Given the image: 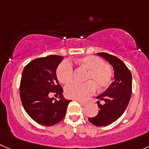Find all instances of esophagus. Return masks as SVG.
Here are the masks:
<instances>
[{
    "mask_svg": "<svg viewBox=\"0 0 149 149\" xmlns=\"http://www.w3.org/2000/svg\"><path fill=\"white\" fill-rule=\"evenodd\" d=\"M77 102H78L79 103H80L81 104H83V105H84V104H86V101H82V100H77Z\"/></svg>",
    "mask_w": 149,
    "mask_h": 149,
    "instance_id": "1",
    "label": "esophagus"
}]
</instances>
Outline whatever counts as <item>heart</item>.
I'll return each instance as SVG.
<instances>
[{
  "instance_id": "heart-1",
  "label": "heart",
  "mask_w": 149,
  "mask_h": 149,
  "mask_svg": "<svg viewBox=\"0 0 149 149\" xmlns=\"http://www.w3.org/2000/svg\"><path fill=\"white\" fill-rule=\"evenodd\" d=\"M75 63L88 70L86 83L72 82L65 87V94L67 97L75 100H85L93 94L96 86L104 89L110 86L113 78V71L111 66L105 63L100 58L88 56L80 58ZM73 66L69 61H63L56 70L58 80L63 84L69 83L73 78Z\"/></svg>"
}]
</instances>
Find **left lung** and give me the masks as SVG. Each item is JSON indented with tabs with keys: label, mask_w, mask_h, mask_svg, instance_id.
Wrapping results in <instances>:
<instances>
[{
	"label": "left lung",
	"mask_w": 149,
	"mask_h": 149,
	"mask_svg": "<svg viewBox=\"0 0 149 149\" xmlns=\"http://www.w3.org/2000/svg\"><path fill=\"white\" fill-rule=\"evenodd\" d=\"M97 55L104 58L114 69V81L108 88L97 97L100 108L98 114L88 118V121L97 127H104L112 124L122 116L125 111L132 90V74L125 63L118 58L106 52H98ZM104 101L101 105L100 101Z\"/></svg>",
	"instance_id": "left-lung-1"
}]
</instances>
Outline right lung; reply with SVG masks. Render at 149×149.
Wrapping results in <instances>:
<instances>
[{"label": "right lung", "instance_id": "add662e5", "mask_svg": "<svg viewBox=\"0 0 149 149\" xmlns=\"http://www.w3.org/2000/svg\"><path fill=\"white\" fill-rule=\"evenodd\" d=\"M63 58L56 55L38 58L28 63L22 71L21 102L30 117L41 125L49 127L60 122L71 101L63 98V88L56 76V69ZM51 93L59 95V100L50 98Z\"/></svg>", "mask_w": 149, "mask_h": 149}]
</instances>
